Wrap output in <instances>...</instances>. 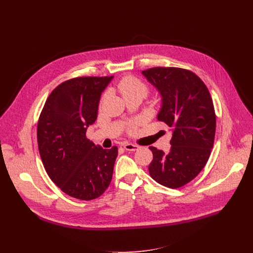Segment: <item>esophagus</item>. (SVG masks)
<instances>
[{"instance_id": "34e87169", "label": "esophagus", "mask_w": 253, "mask_h": 253, "mask_svg": "<svg viewBox=\"0 0 253 253\" xmlns=\"http://www.w3.org/2000/svg\"><path fill=\"white\" fill-rule=\"evenodd\" d=\"M124 149H125L126 151H129V152H135V151H137V150L139 149V147H138V145H136V144L126 143V144L124 145Z\"/></svg>"}]
</instances>
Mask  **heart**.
I'll use <instances>...</instances> for the list:
<instances>
[{"mask_svg":"<svg viewBox=\"0 0 253 253\" xmlns=\"http://www.w3.org/2000/svg\"><path fill=\"white\" fill-rule=\"evenodd\" d=\"M119 91L121 92L124 98L130 96H141L142 98L148 94V87L140 80L135 77H125L120 81L118 85Z\"/></svg>","mask_w":253,"mask_h":253,"instance_id":"obj_1","label":"heart"}]
</instances>
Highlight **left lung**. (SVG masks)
Masks as SVG:
<instances>
[{
	"label": "left lung",
	"instance_id": "1",
	"mask_svg": "<svg viewBox=\"0 0 253 253\" xmlns=\"http://www.w3.org/2000/svg\"><path fill=\"white\" fill-rule=\"evenodd\" d=\"M161 96L159 121L171 127L169 153L150 147V175L176 189L194 179L206 165L215 135V113L202 80L188 70L153 68L141 72Z\"/></svg>",
	"mask_w": 253,
	"mask_h": 253
}]
</instances>
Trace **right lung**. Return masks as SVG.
Listing matches in <instances>:
<instances>
[{
	"label": "right lung",
	"mask_w": 253,
	"mask_h": 253,
	"mask_svg": "<svg viewBox=\"0 0 253 253\" xmlns=\"http://www.w3.org/2000/svg\"><path fill=\"white\" fill-rule=\"evenodd\" d=\"M114 77H81L65 81L47 98L37 137L47 174L66 195L93 200L108 189L118 148L102 149L86 138L95 122L101 93Z\"/></svg>",
	"instance_id": "right-lung-1"
}]
</instances>
